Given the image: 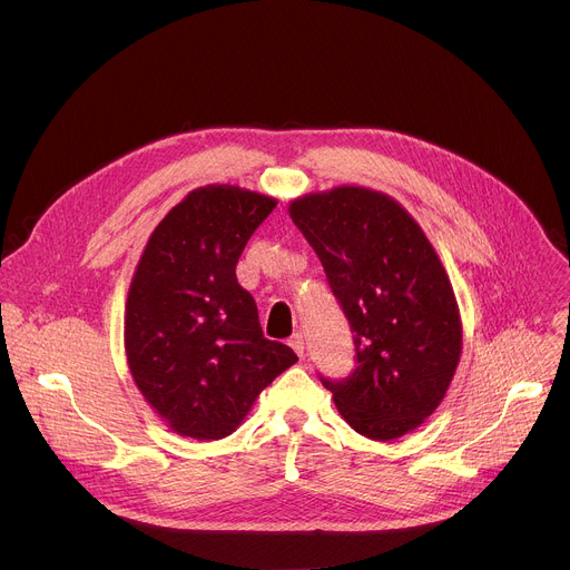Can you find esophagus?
Instances as JSON below:
<instances>
[{"mask_svg": "<svg viewBox=\"0 0 570 570\" xmlns=\"http://www.w3.org/2000/svg\"><path fill=\"white\" fill-rule=\"evenodd\" d=\"M288 345L293 347V352H295L299 358L304 356V338H302V334H293L291 341H288Z\"/></svg>", "mask_w": 570, "mask_h": 570, "instance_id": "34e87169", "label": "esophagus"}]
</instances>
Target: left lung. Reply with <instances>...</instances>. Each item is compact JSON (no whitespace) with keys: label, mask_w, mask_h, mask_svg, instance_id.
Instances as JSON below:
<instances>
[{"label":"left lung","mask_w":570,"mask_h":570,"mask_svg":"<svg viewBox=\"0 0 570 570\" xmlns=\"http://www.w3.org/2000/svg\"><path fill=\"white\" fill-rule=\"evenodd\" d=\"M288 214L354 334V372L320 376L338 413L379 442L417 429L444 399L462 352L458 302L431 240L394 198L365 187L306 194Z\"/></svg>","instance_id":"1"}]
</instances>
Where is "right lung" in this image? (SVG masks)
Listing matches in <instances>:
<instances>
[{
	"mask_svg": "<svg viewBox=\"0 0 570 570\" xmlns=\"http://www.w3.org/2000/svg\"><path fill=\"white\" fill-rule=\"evenodd\" d=\"M277 200L232 185L194 189L153 229L130 282L124 343L150 409L178 435L227 438L291 347L264 338L236 264Z\"/></svg>",
	"mask_w": 570,
	"mask_h": 570,
	"instance_id": "add662e5",
	"label": "right lung"
}]
</instances>
